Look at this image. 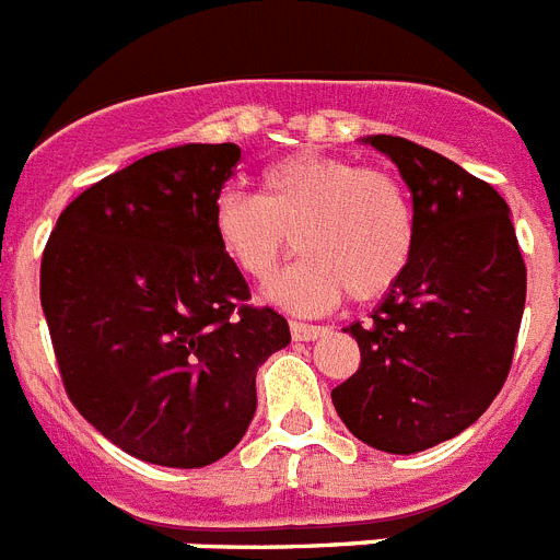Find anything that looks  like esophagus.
<instances>
[{"mask_svg":"<svg viewBox=\"0 0 560 560\" xmlns=\"http://www.w3.org/2000/svg\"><path fill=\"white\" fill-rule=\"evenodd\" d=\"M322 332H324V327H316V324L290 322V336H293V341H316Z\"/></svg>","mask_w":560,"mask_h":560,"instance_id":"1","label":"esophagus"}]
</instances>
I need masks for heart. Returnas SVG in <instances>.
<instances>
[{"label": "heart", "instance_id": "obj_1", "mask_svg": "<svg viewBox=\"0 0 560 560\" xmlns=\"http://www.w3.org/2000/svg\"><path fill=\"white\" fill-rule=\"evenodd\" d=\"M213 233L253 281L270 279L295 236L304 256L272 281L267 299L313 316L345 293L350 302H373L396 288L416 250V213L393 173L345 156L293 153L261 173V196L238 187L219 192Z\"/></svg>", "mask_w": 560, "mask_h": 560}]
</instances>
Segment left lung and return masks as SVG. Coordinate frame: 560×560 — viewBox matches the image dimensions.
<instances>
[{"instance_id":"8db88e82","label":"left lung","mask_w":560,"mask_h":560,"mask_svg":"<svg viewBox=\"0 0 560 560\" xmlns=\"http://www.w3.org/2000/svg\"><path fill=\"white\" fill-rule=\"evenodd\" d=\"M412 192L416 250L368 324H350L359 370L332 407L359 441L410 455L455 439L512 368L527 267L498 190L401 136H368Z\"/></svg>"}]
</instances>
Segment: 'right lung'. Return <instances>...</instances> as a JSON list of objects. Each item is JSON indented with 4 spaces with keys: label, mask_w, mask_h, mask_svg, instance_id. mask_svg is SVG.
<instances>
[{
    "label": "right lung",
    "mask_w": 560,
    "mask_h": 560,
    "mask_svg": "<svg viewBox=\"0 0 560 560\" xmlns=\"http://www.w3.org/2000/svg\"><path fill=\"white\" fill-rule=\"evenodd\" d=\"M236 144H182L105 176L62 210L42 253V310L68 398L159 467H208L256 412V370L284 316L219 247L213 201Z\"/></svg>",
    "instance_id": "right-lung-1"
}]
</instances>
